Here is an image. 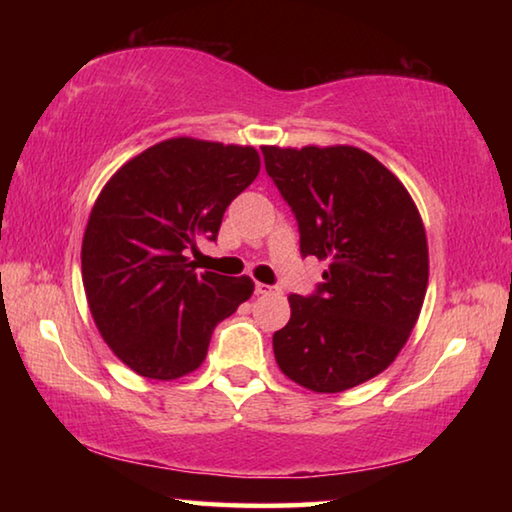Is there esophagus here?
I'll list each match as a JSON object with an SVG mask.
<instances>
[{
    "label": "esophagus",
    "mask_w": 512,
    "mask_h": 512,
    "mask_svg": "<svg viewBox=\"0 0 512 512\" xmlns=\"http://www.w3.org/2000/svg\"><path fill=\"white\" fill-rule=\"evenodd\" d=\"M255 293L257 296H268V293H277V287H271V284H264V282H255Z\"/></svg>",
    "instance_id": "obj_1"
}]
</instances>
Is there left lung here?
Listing matches in <instances>:
<instances>
[{
    "label": "left lung",
    "mask_w": 512,
    "mask_h": 512,
    "mask_svg": "<svg viewBox=\"0 0 512 512\" xmlns=\"http://www.w3.org/2000/svg\"><path fill=\"white\" fill-rule=\"evenodd\" d=\"M300 230L302 257L327 259L311 296L291 293L273 334L280 370L316 393H341L395 361L429 282L418 207L384 164L357 146H262Z\"/></svg>",
    "instance_id": "1"
}]
</instances>
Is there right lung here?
<instances>
[{
  "instance_id": "1",
  "label": "right lung",
  "mask_w": 512,
  "mask_h": 512,
  "mask_svg": "<svg viewBox=\"0 0 512 512\" xmlns=\"http://www.w3.org/2000/svg\"><path fill=\"white\" fill-rule=\"evenodd\" d=\"M257 173L253 146L173 137L101 189L83 235V287L103 341L137 375L194 372L214 327L253 296L248 275L196 273L187 250L216 239L225 207Z\"/></svg>"
}]
</instances>
